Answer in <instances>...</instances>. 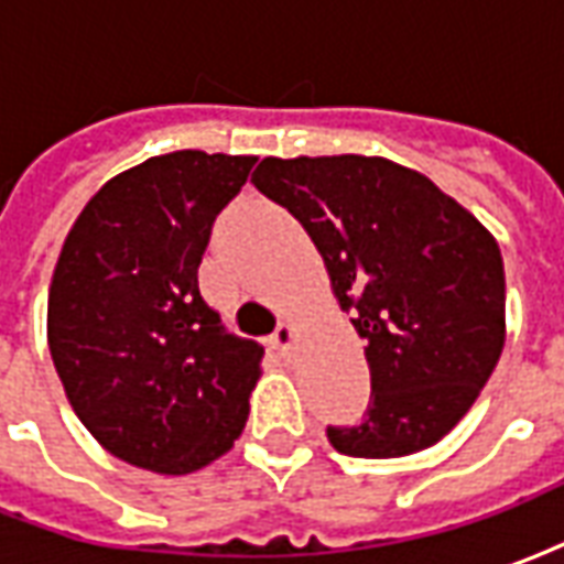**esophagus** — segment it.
<instances>
[{
    "mask_svg": "<svg viewBox=\"0 0 564 564\" xmlns=\"http://www.w3.org/2000/svg\"><path fill=\"white\" fill-rule=\"evenodd\" d=\"M295 341H299V329H295V323H281V326H278V332L271 335V347H274V350L283 356L293 350Z\"/></svg>",
    "mask_w": 564,
    "mask_h": 564,
    "instance_id": "1",
    "label": "esophagus"
}]
</instances>
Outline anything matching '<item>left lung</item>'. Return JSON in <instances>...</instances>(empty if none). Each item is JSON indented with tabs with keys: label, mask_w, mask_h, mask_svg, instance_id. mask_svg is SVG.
Segmentation results:
<instances>
[{
	"label": "left lung",
	"mask_w": 564,
	"mask_h": 564,
	"mask_svg": "<svg viewBox=\"0 0 564 564\" xmlns=\"http://www.w3.org/2000/svg\"><path fill=\"white\" fill-rule=\"evenodd\" d=\"M250 181L305 226L366 341L368 414L329 425L332 447L395 459L437 444L505 350V262L492 232L387 156H265Z\"/></svg>",
	"instance_id": "8db88e82"
}]
</instances>
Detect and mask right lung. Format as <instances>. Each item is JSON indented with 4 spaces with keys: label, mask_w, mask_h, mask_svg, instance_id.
Listing matches in <instances>:
<instances>
[{
    "label": "right lung",
    "mask_w": 564,
    "mask_h": 564,
    "mask_svg": "<svg viewBox=\"0 0 564 564\" xmlns=\"http://www.w3.org/2000/svg\"><path fill=\"white\" fill-rule=\"evenodd\" d=\"M257 156L174 150L115 174L68 229L47 347L72 411L111 456L193 474L245 432L265 350L198 293L210 223Z\"/></svg>",
    "instance_id": "obj_1"
}]
</instances>
